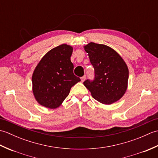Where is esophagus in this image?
Instances as JSON below:
<instances>
[{
    "label": "esophagus",
    "instance_id": "34e87169",
    "mask_svg": "<svg viewBox=\"0 0 158 158\" xmlns=\"http://www.w3.org/2000/svg\"><path fill=\"white\" fill-rule=\"evenodd\" d=\"M85 79H86V76L85 75H84V76H83L81 78V82H83L85 80Z\"/></svg>",
    "mask_w": 158,
    "mask_h": 158
}]
</instances>
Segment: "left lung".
Listing matches in <instances>:
<instances>
[{"label":"left lung","instance_id":"1","mask_svg":"<svg viewBox=\"0 0 158 158\" xmlns=\"http://www.w3.org/2000/svg\"><path fill=\"white\" fill-rule=\"evenodd\" d=\"M90 62L95 70L93 81L86 80L83 85L92 96L104 105H110L119 100L127 88L129 71L125 61L110 47L89 43L84 46Z\"/></svg>","mask_w":158,"mask_h":158}]
</instances>
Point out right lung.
I'll list each match as a JSON object with an SVG mask.
<instances>
[{
	"label": "right lung",
	"instance_id": "1",
	"mask_svg": "<svg viewBox=\"0 0 158 158\" xmlns=\"http://www.w3.org/2000/svg\"><path fill=\"white\" fill-rule=\"evenodd\" d=\"M73 48L62 44L46 53L32 76V92L36 101L48 109H56L69 94L72 87L81 79L73 73L70 61Z\"/></svg>",
	"mask_w": 158,
	"mask_h": 158
}]
</instances>
